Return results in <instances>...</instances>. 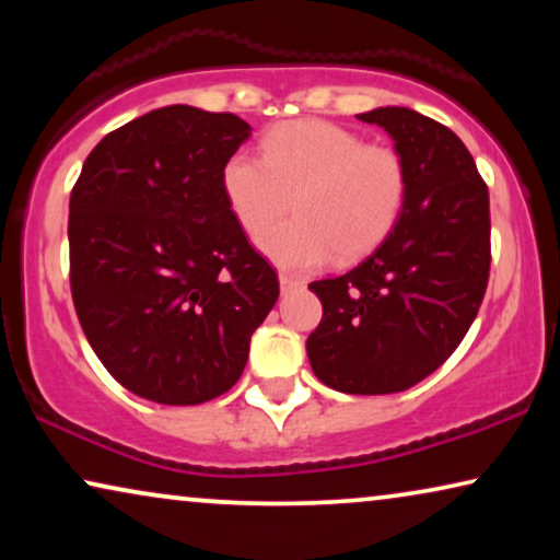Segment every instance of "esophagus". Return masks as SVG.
<instances>
[{
  "label": "esophagus",
  "instance_id": "34e87169",
  "mask_svg": "<svg viewBox=\"0 0 560 560\" xmlns=\"http://www.w3.org/2000/svg\"><path fill=\"white\" fill-rule=\"evenodd\" d=\"M298 285H301V280L293 278V275H285V272L280 275V290H282V293H288V290H293Z\"/></svg>",
  "mask_w": 560,
  "mask_h": 560
}]
</instances>
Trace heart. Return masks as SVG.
<instances>
[{
	"instance_id": "heart-1",
	"label": "heart",
	"mask_w": 560,
	"mask_h": 560,
	"mask_svg": "<svg viewBox=\"0 0 560 560\" xmlns=\"http://www.w3.org/2000/svg\"><path fill=\"white\" fill-rule=\"evenodd\" d=\"M262 158L234 152L221 171V188L234 219L259 234L293 202L299 217L259 236L257 244L285 270H311L326 259L354 262L393 232L408 196L400 155L364 144L331 121L301 119L275 127Z\"/></svg>"
}]
</instances>
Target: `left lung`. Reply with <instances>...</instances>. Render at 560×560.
<instances>
[{"label":"left lung","instance_id":"left-lung-1","mask_svg":"<svg viewBox=\"0 0 560 560\" xmlns=\"http://www.w3.org/2000/svg\"><path fill=\"white\" fill-rule=\"evenodd\" d=\"M357 119L393 137L408 196L370 257L311 282L324 318L305 349L324 385L389 395L439 370L477 318L489 280V190L464 142L439 121L408 106Z\"/></svg>","mask_w":560,"mask_h":560}]
</instances>
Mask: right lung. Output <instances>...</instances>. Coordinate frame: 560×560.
<instances>
[{
    "label": "right lung",
    "mask_w": 560,
    "mask_h": 560,
    "mask_svg": "<svg viewBox=\"0 0 560 560\" xmlns=\"http://www.w3.org/2000/svg\"><path fill=\"white\" fill-rule=\"evenodd\" d=\"M249 135L234 114L163 106L106 135L73 186L75 313L112 377L144 400L226 393L280 295L221 188Z\"/></svg>",
    "instance_id": "add662e5"
}]
</instances>
